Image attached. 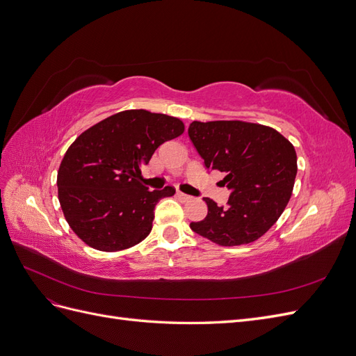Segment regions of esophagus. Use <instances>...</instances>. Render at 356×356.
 Wrapping results in <instances>:
<instances>
[{
  "mask_svg": "<svg viewBox=\"0 0 356 356\" xmlns=\"http://www.w3.org/2000/svg\"><path fill=\"white\" fill-rule=\"evenodd\" d=\"M177 195H178V197H179L182 202H188V200H191V196H188V195H184V193H181V191H178Z\"/></svg>",
  "mask_w": 356,
  "mask_h": 356,
  "instance_id": "obj_1",
  "label": "esophagus"
}]
</instances>
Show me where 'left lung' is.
Segmentation results:
<instances>
[{
  "label": "left lung",
  "instance_id": "left-lung-1",
  "mask_svg": "<svg viewBox=\"0 0 356 356\" xmlns=\"http://www.w3.org/2000/svg\"><path fill=\"white\" fill-rule=\"evenodd\" d=\"M188 136L207 168L224 172L220 184L230 191L225 207L204 197L207 218L190 222L191 230L221 246L260 239L293 195L294 145L270 126L242 120L193 122Z\"/></svg>",
  "mask_w": 356,
  "mask_h": 356
}]
</instances>
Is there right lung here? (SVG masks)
<instances>
[{"label": "right lung", "instance_id": "right-lung-1", "mask_svg": "<svg viewBox=\"0 0 356 356\" xmlns=\"http://www.w3.org/2000/svg\"><path fill=\"white\" fill-rule=\"evenodd\" d=\"M184 129L177 117L126 110L77 136L60 161L56 182L63 217L86 245L115 252L147 238L157 202L174 196L175 188L149 191L141 182V165Z\"/></svg>", "mask_w": 356, "mask_h": 356}]
</instances>
